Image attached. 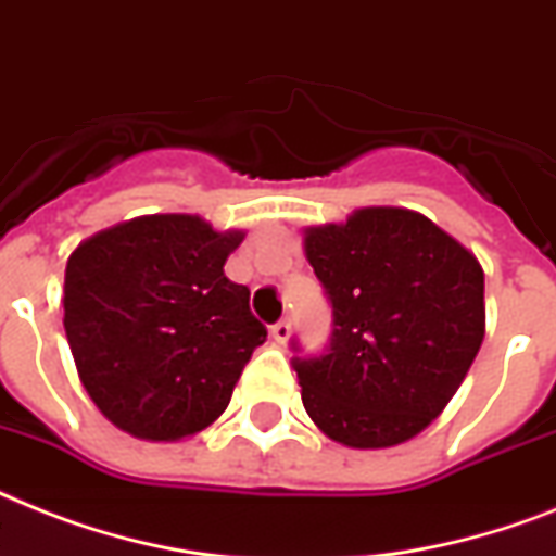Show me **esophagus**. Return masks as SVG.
<instances>
[{
	"label": "esophagus",
	"instance_id": "34e87169",
	"mask_svg": "<svg viewBox=\"0 0 556 556\" xmlns=\"http://www.w3.org/2000/svg\"><path fill=\"white\" fill-rule=\"evenodd\" d=\"M270 337H274L277 345H286L288 337H291V323H288V319H279V323L270 325Z\"/></svg>",
	"mask_w": 556,
	"mask_h": 556
}]
</instances>
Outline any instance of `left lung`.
<instances>
[{
	"mask_svg": "<svg viewBox=\"0 0 556 556\" xmlns=\"http://www.w3.org/2000/svg\"><path fill=\"white\" fill-rule=\"evenodd\" d=\"M333 308L331 349L293 359L302 405L349 448H391L440 417L485 337V277L408 207H359L302 231Z\"/></svg>",
	"mask_w": 556,
	"mask_h": 556,
	"instance_id": "left-lung-1",
	"label": "left lung"
}]
</instances>
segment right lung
<instances>
[{
    "label": "right lung",
    "mask_w": 556,
    "mask_h": 556,
    "mask_svg": "<svg viewBox=\"0 0 556 556\" xmlns=\"http://www.w3.org/2000/svg\"><path fill=\"white\" fill-rule=\"evenodd\" d=\"M245 231L197 214H148L93 233L65 268V333L85 391L116 428L151 442L219 419L268 331L225 260Z\"/></svg>",
    "instance_id": "add662e5"
}]
</instances>
